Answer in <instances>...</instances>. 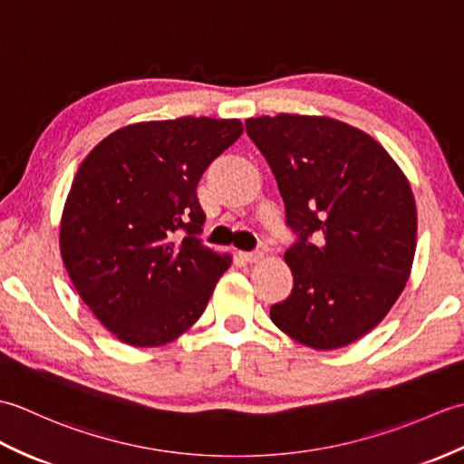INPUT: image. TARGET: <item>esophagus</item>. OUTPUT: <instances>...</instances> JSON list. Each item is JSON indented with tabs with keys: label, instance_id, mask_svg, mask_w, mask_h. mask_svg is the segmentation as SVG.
<instances>
[{
	"label": "esophagus",
	"instance_id": "obj_1",
	"mask_svg": "<svg viewBox=\"0 0 464 464\" xmlns=\"http://www.w3.org/2000/svg\"><path fill=\"white\" fill-rule=\"evenodd\" d=\"M263 251H247V253H241V257L247 261V263H259L263 259Z\"/></svg>",
	"mask_w": 464,
	"mask_h": 464
}]
</instances>
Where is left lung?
Instances as JSON below:
<instances>
[{
    "instance_id": "obj_1",
    "label": "left lung",
    "mask_w": 464,
    "mask_h": 464,
    "mask_svg": "<svg viewBox=\"0 0 464 464\" xmlns=\"http://www.w3.org/2000/svg\"><path fill=\"white\" fill-rule=\"evenodd\" d=\"M277 179L291 295L271 321L311 349L361 339L409 281L417 207L405 173L371 135L331 117L279 113L245 121Z\"/></svg>"
}]
</instances>
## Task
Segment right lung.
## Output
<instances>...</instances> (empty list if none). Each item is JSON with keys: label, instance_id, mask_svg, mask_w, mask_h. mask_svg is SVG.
Listing matches in <instances>:
<instances>
[{"label": "right lung", "instance_id": "1", "mask_svg": "<svg viewBox=\"0 0 464 464\" xmlns=\"http://www.w3.org/2000/svg\"><path fill=\"white\" fill-rule=\"evenodd\" d=\"M239 120L121 127L77 169L59 227L75 291L131 347H161L201 317L231 255L201 243L197 183L239 140Z\"/></svg>", "mask_w": 464, "mask_h": 464}]
</instances>
